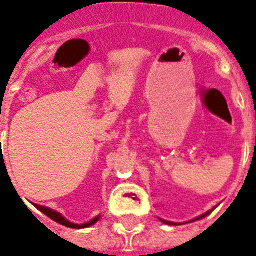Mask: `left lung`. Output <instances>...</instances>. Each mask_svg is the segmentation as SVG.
I'll use <instances>...</instances> for the list:
<instances>
[{
  "label": "left lung",
  "mask_w": 256,
  "mask_h": 256,
  "mask_svg": "<svg viewBox=\"0 0 256 256\" xmlns=\"http://www.w3.org/2000/svg\"><path fill=\"white\" fill-rule=\"evenodd\" d=\"M208 212H210V211H208ZM208 212H206V214H204V215H200V216H199L198 219H202V218H204V216H206V215H208ZM160 220H162V219H160ZM162 222H164V223H166V224H171V226H176V223L168 222V220H162Z\"/></svg>",
  "instance_id": "8db88e82"
}]
</instances>
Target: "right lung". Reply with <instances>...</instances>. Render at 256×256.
Masks as SVG:
<instances>
[{
  "mask_svg": "<svg viewBox=\"0 0 256 256\" xmlns=\"http://www.w3.org/2000/svg\"><path fill=\"white\" fill-rule=\"evenodd\" d=\"M34 206L37 207L38 210L41 211V212H44L45 215H48L50 219H53L54 222L60 223V224H62V226H66V227H70V228H85V227H88L92 226V224H94V223L98 220V216L96 218H94L92 220H90L88 223H85V224H74V223H70L69 220H66L64 216H62L60 212H56V211L50 210V208H48V207H44V206H40V204H34Z\"/></svg>",
  "mask_w": 256,
  "mask_h": 256,
  "instance_id": "1",
  "label": "right lung"
}]
</instances>
